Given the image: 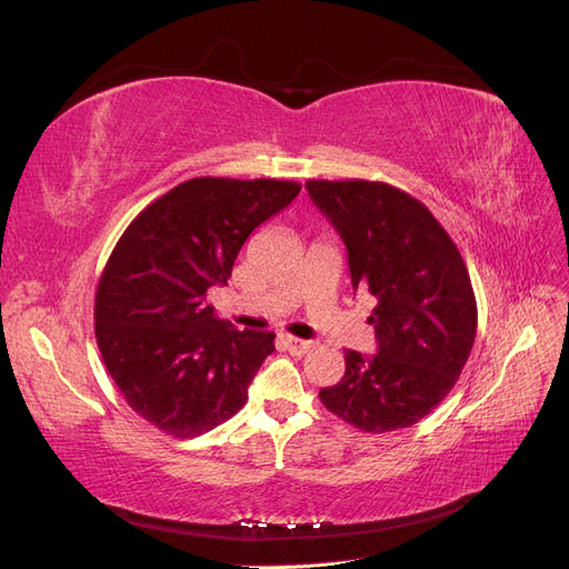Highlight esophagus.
<instances>
[{"mask_svg":"<svg viewBox=\"0 0 569 569\" xmlns=\"http://www.w3.org/2000/svg\"><path fill=\"white\" fill-rule=\"evenodd\" d=\"M282 343L287 347V351L295 353V356H303V353L311 351V341H303V339H297L291 335H282Z\"/></svg>","mask_w":569,"mask_h":569,"instance_id":"34e87169","label":"esophagus"}]
</instances>
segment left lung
Wrapping results in <instances>:
<instances>
[{
  "label": "left lung",
  "instance_id": "left-lung-1",
  "mask_svg": "<svg viewBox=\"0 0 569 569\" xmlns=\"http://www.w3.org/2000/svg\"><path fill=\"white\" fill-rule=\"evenodd\" d=\"M347 244L353 289L377 301V353L347 351V372L320 401L360 432L429 416L458 382L477 335V301L453 239L425 203L387 182L308 180Z\"/></svg>",
  "mask_w": 569,
  "mask_h": 569
}]
</instances>
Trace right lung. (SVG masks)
<instances>
[{"mask_svg":"<svg viewBox=\"0 0 569 569\" xmlns=\"http://www.w3.org/2000/svg\"><path fill=\"white\" fill-rule=\"evenodd\" d=\"M284 180L194 178L149 203L101 272L94 335L128 406L189 439L230 420L274 351L272 332H239L206 306L228 284L247 237L297 199Z\"/></svg>","mask_w":569,"mask_h":569,"instance_id":"obj_1","label":"right lung"}]
</instances>
